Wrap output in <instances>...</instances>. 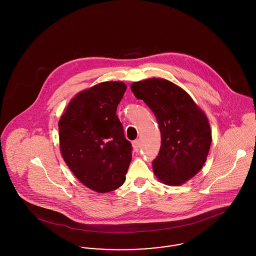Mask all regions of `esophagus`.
Listing matches in <instances>:
<instances>
[{
    "mask_svg": "<svg viewBox=\"0 0 256 256\" xmlns=\"http://www.w3.org/2000/svg\"><path fill=\"white\" fill-rule=\"evenodd\" d=\"M132 146H134L135 152H138L140 150V141H139V139L134 140V142H132Z\"/></svg>",
    "mask_w": 256,
    "mask_h": 256,
    "instance_id": "obj_1",
    "label": "esophagus"
}]
</instances>
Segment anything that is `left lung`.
<instances>
[{
	"mask_svg": "<svg viewBox=\"0 0 256 256\" xmlns=\"http://www.w3.org/2000/svg\"><path fill=\"white\" fill-rule=\"evenodd\" d=\"M130 89L158 122L161 146L152 161L156 176L167 185H182L206 161L212 137L206 114L183 89L167 80L148 78L134 82Z\"/></svg>",
	"mask_w": 256,
	"mask_h": 256,
	"instance_id": "1",
	"label": "left lung"
}]
</instances>
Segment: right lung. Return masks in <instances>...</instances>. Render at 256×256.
<instances>
[{
    "instance_id": "1",
    "label": "right lung",
    "mask_w": 256,
    "mask_h": 256,
    "mask_svg": "<svg viewBox=\"0 0 256 256\" xmlns=\"http://www.w3.org/2000/svg\"><path fill=\"white\" fill-rule=\"evenodd\" d=\"M126 90L121 82H106L82 91L58 122L64 161L80 182L98 193L122 185L132 161V143L116 115Z\"/></svg>"
}]
</instances>
